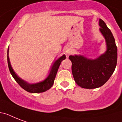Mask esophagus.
Wrapping results in <instances>:
<instances>
[{
  "label": "esophagus",
  "instance_id": "obj_1",
  "mask_svg": "<svg viewBox=\"0 0 122 122\" xmlns=\"http://www.w3.org/2000/svg\"><path fill=\"white\" fill-rule=\"evenodd\" d=\"M66 54H69V53H70V52L68 50H66Z\"/></svg>",
  "mask_w": 122,
  "mask_h": 122
}]
</instances>
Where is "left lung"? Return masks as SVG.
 <instances>
[{
	"mask_svg": "<svg viewBox=\"0 0 122 122\" xmlns=\"http://www.w3.org/2000/svg\"><path fill=\"white\" fill-rule=\"evenodd\" d=\"M99 25L106 41V52L94 59L82 55L69 56L75 81L84 89H96L104 85L113 73L117 63V47L113 35L101 19Z\"/></svg>",
	"mask_w": 122,
	"mask_h": 122,
	"instance_id": "left-lung-1",
	"label": "left lung"
}]
</instances>
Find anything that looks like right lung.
Returning a JSON list of instances; mask_svg holds the SVG:
<instances>
[{"label": "right lung", "instance_id": "right-lung-1", "mask_svg": "<svg viewBox=\"0 0 122 122\" xmlns=\"http://www.w3.org/2000/svg\"><path fill=\"white\" fill-rule=\"evenodd\" d=\"M9 49H7V63H8V66L10 73L12 75V77L14 78L16 82L21 86L23 89L28 92L31 93H41L44 92L45 91H47L50 88H51L54 83V81L55 80L56 76L57 74V70L59 68L61 61L66 59V56L64 54L59 59H57L56 61L54 63L52 66L51 67V71L48 76L43 81L39 82V83H33L30 84L26 82L25 80H22L21 78H20L19 76L16 75V73L13 70L11 65H10V60L9 58Z\"/></svg>", "mask_w": 122, "mask_h": 122}]
</instances>
